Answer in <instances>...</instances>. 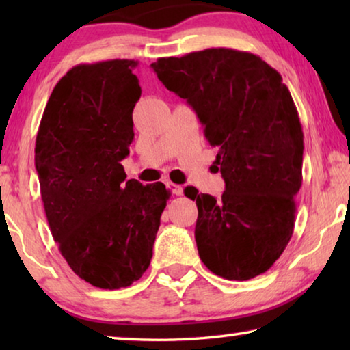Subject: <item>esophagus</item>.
<instances>
[{"label": "esophagus", "mask_w": 350, "mask_h": 350, "mask_svg": "<svg viewBox=\"0 0 350 350\" xmlns=\"http://www.w3.org/2000/svg\"><path fill=\"white\" fill-rule=\"evenodd\" d=\"M167 187L173 191V194H176V196H180V194H183V187L182 185H176V183L173 182H167Z\"/></svg>", "instance_id": "obj_1"}]
</instances>
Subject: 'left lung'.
I'll list each match as a JSON object with an SVG mask.
<instances>
[{"label":"left lung","instance_id":"1","mask_svg":"<svg viewBox=\"0 0 350 350\" xmlns=\"http://www.w3.org/2000/svg\"><path fill=\"white\" fill-rule=\"evenodd\" d=\"M151 68L217 148L222 198L185 189L199 211L200 259L225 280L264 273L292 238L303 180V128L282 77L260 57L225 47L159 58Z\"/></svg>","mask_w":350,"mask_h":350}]
</instances>
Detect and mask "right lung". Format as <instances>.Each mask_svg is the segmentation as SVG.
<instances>
[{"mask_svg":"<svg viewBox=\"0 0 350 350\" xmlns=\"http://www.w3.org/2000/svg\"><path fill=\"white\" fill-rule=\"evenodd\" d=\"M134 60L77 64L41 117L35 168L47 222L69 267L94 287L131 286L150 267L170 191L126 180L142 90Z\"/></svg>","mask_w":350,"mask_h":350,"instance_id":"add662e5","label":"right lung"}]
</instances>
